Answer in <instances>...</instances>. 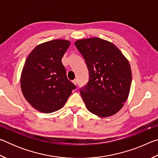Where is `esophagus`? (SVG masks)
<instances>
[{"instance_id": "esophagus-1", "label": "esophagus", "mask_w": 158, "mask_h": 158, "mask_svg": "<svg viewBox=\"0 0 158 158\" xmlns=\"http://www.w3.org/2000/svg\"><path fill=\"white\" fill-rule=\"evenodd\" d=\"M73 82L74 83V84H75V85H77V79H74V80H73Z\"/></svg>"}]
</instances>
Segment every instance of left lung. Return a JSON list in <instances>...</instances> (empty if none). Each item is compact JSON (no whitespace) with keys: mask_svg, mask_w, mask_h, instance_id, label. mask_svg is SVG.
I'll return each instance as SVG.
<instances>
[{"mask_svg":"<svg viewBox=\"0 0 158 158\" xmlns=\"http://www.w3.org/2000/svg\"><path fill=\"white\" fill-rule=\"evenodd\" d=\"M74 44L89 69V81L80 89L88 110L100 117L117 113L127 100L132 82L127 58L113 43L99 37L79 40Z\"/></svg>","mask_w":158,"mask_h":158,"instance_id":"left-lung-1","label":"left lung"}]
</instances>
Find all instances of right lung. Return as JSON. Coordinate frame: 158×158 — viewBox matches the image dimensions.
<instances>
[{"mask_svg": "<svg viewBox=\"0 0 158 158\" xmlns=\"http://www.w3.org/2000/svg\"><path fill=\"white\" fill-rule=\"evenodd\" d=\"M69 44L65 40L44 42L35 47L26 58L21 88L26 100L37 110L47 114L58 111L76 89L61 61Z\"/></svg>", "mask_w": 158, "mask_h": 158, "instance_id": "1", "label": "right lung"}]
</instances>
